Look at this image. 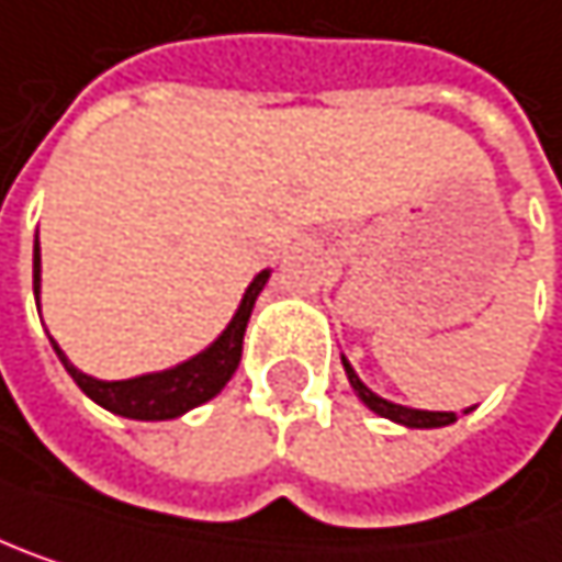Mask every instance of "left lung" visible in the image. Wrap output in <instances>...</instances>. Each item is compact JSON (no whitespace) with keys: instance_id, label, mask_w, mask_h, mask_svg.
Returning <instances> with one entry per match:
<instances>
[{"instance_id":"1","label":"left lung","mask_w":562,"mask_h":562,"mask_svg":"<svg viewBox=\"0 0 562 562\" xmlns=\"http://www.w3.org/2000/svg\"><path fill=\"white\" fill-rule=\"evenodd\" d=\"M340 360H344V370H347V380H350L353 393H357L376 416L400 422V425H406V428H441V425H451V422L458 419L454 413H425V409H409V406H400V403H390V400L376 396V393L353 373V367L347 363V357H340ZM464 413H471V409H464Z\"/></svg>"}]
</instances>
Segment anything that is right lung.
I'll return each instance as SVG.
<instances>
[{
    "mask_svg": "<svg viewBox=\"0 0 562 562\" xmlns=\"http://www.w3.org/2000/svg\"><path fill=\"white\" fill-rule=\"evenodd\" d=\"M271 271L255 274V281L248 284L232 324L215 337V344H209L202 353H195L192 360L162 370V373H146L134 380H94L88 373H81L65 353L61 347L52 340L58 360L65 363L68 376L81 386L85 396H91L98 406H104L114 416L140 422H162L176 419L202 403H209L212 396H218L225 390V383L232 380V373L238 370L241 360V340H245V327L251 317V307L261 294V288L268 284ZM32 288H35V304H38V288H42V251H38V238H35V255H32Z\"/></svg>",
    "mask_w": 562,
    "mask_h": 562,
    "instance_id": "1",
    "label": "right lung"
}]
</instances>
